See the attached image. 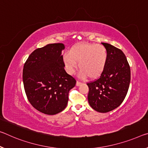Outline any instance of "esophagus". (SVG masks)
I'll return each instance as SVG.
<instances>
[{
  "label": "esophagus",
  "instance_id": "1",
  "mask_svg": "<svg viewBox=\"0 0 148 148\" xmlns=\"http://www.w3.org/2000/svg\"><path fill=\"white\" fill-rule=\"evenodd\" d=\"M82 84V82H78V81H77V82H76V86H80Z\"/></svg>",
  "mask_w": 148,
  "mask_h": 148
}]
</instances>
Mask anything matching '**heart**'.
<instances>
[{"label": "heart", "instance_id": "heart-1", "mask_svg": "<svg viewBox=\"0 0 148 148\" xmlns=\"http://www.w3.org/2000/svg\"><path fill=\"white\" fill-rule=\"evenodd\" d=\"M107 51L104 46L83 43L74 46L69 53L62 57L68 73L72 74L75 69L79 68V74L82 78L95 79L103 72L107 61Z\"/></svg>", "mask_w": 148, "mask_h": 148}]
</instances>
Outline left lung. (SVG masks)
Returning a JSON list of instances; mask_svg holds the SVG:
<instances>
[{
    "label": "left lung",
    "instance_id": "1",
    "mask_svg": "<svg viewBox=\"0 0 148 148\" xmlns=\"http://www.w3.org/2000/svg\"><path fill=\"white\" fill-rule=\"evenodd\" d=\"M107 51L106 66L99 79L88 83L89 104L95 111L107 112L118 107L127 94L130 69L125 54L111 44L101 43Z\"/></svg>",
    "mask_w": 148,
    "mask_h": 148
}]
</instances>
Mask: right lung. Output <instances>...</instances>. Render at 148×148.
Segmentation results:
<instances>
[{
  "label": "right lung",
  "mask_w": 148,
  "mask_h": 148,
  "mask_svg": "<svg viewBox=\"0 0 148 148\" xmlns=\"http://www.w3.org/2000/svg\"><path fill=\"white\" fill-rule=\"evenodd\" d=\"M63 43L47 45L31 53L23 69L27 97L37 111L53 115L67 106L69 91L76 81L64 70Z\"/></svg>",
  "instance_id": "right-lung-1"
}]
</instances>
